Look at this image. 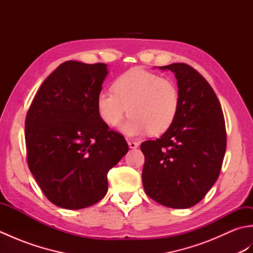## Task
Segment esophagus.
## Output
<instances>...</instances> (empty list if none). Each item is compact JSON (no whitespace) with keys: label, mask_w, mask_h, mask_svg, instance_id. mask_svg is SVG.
<instances>
[{"label":"esophagus","mask_w":253,"mask_h":253,"mask_svg":"<svg viewBox=\"0 0 253 253\" xmlns=\"http://www.w3.org/2000/svg\"><path fill=\"white\" fill-rule=\"evenodd\" d=\"M128 146H129L130 149H137L139 147V143L132 140H128Z\"/></svg>","instance_id":"obj_1"}]
</instances>
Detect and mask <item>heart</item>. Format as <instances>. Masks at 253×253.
<instances>
[{
	"mask_svg": "<svg viewBox=\"0 0 253 253\" xmlns=\"http://www.w3.org/2000/svg\"><path fill=\"white\" fill-rule=\"evenodd\" d=\"M179 106V89L173 80L141 67L117 77L113 92L101 91L96 96V109L107 126H117L129 113L130 117L121 126L127 136L165 132L174 124Z\"/></svg>",
	"mask_w": 253,
	"mask_h": 253,
	"instance_id": "1",
	"label": "heart"
}]
</instances>
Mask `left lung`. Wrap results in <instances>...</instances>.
Listing matches in <instances>:
<instances>
[{
    "instance_id": "8db88e82",
    "label": "left lung",
    "mask_w": 253,
    "mask_h": 253,
    "mask_svg": "<svg viewBox=\"0 0 253 253\" xmlns=\"http://www.w3.org/2000/svg\"><path fill=\"white\" fill-rule=\"evenodd\" d=\"M175 74L180 93L173 125L157 140L141 143L142 184L162 206L188 209L215 184L226 150L221 104L211 85L185 63L160 66Z\"/></svg>"
}]
</instances>
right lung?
Instances as JSON below:
<instances>
[{
	"label": "right lung",
	"instance_id": "1",
	"mask_svg": "<svg viewBox=\"0 0 253 253\" xmlns=\"http://www.w3.org/2000/svg\"><path fill=\"white\" fill-rule=\"evenodd\" d=\"M103 63L61 64L27 112L28 166L44 196L55 206L79 210L107 192V173L128 152L121 133L110 130L96 109L107 75Z\"/></svg>",
	"mask_w": 253,
	"mask_h": 253
}]
</instances>
